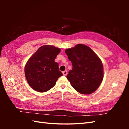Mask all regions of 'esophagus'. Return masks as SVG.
Segmentation results:
<instances>
[{
  "instance_id": "34e87169",
  "label": "esophagus",
  "mask_w": 129,
  "mask_h": 129,
  "mask_svg": "<svg viewBox=\"0 0 129 129\" xmlns=\"http://www.w3.org/2000/svg\"><path fill=\"white\" fill-rule=\"evenodd\" d=\"M62 74H63V75L64 76L67 75V74H68L67 71H63V72H62Z\"/></svg>"
}]
</instances>
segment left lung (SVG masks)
<instances>
[{
  "mask_svg": "<svg viewBox=\"0 0 129 129\" xmlns=\"http://www.w3.org/2000/svg\"><path fill=\"white\" fill-rule=\"evenodd\" d=\"M72 62V70L67 76L72 86L82 94H90L102 83L103 67L102 61L89 47L78 44L65 50Z\"/></svg>",
  "mask_w": 129,
  "mask_h": 129,
  "instance_id": "obj_1",
  "label": "left lung"
}]
</instances>
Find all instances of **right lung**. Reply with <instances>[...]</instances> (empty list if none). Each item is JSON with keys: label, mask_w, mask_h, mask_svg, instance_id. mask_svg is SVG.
<instances>
[{"label": "right lung", "mask_w": 129, "mask_h": 129, "mask_svg": "<svg viewBox=\"0 0 129 129\" xmlns=\"http://www.w3.org/2000/svg\"><path fill=\"white\" fill-rule=\"evenodd\" d=\"M60 51V48L54 46H42L27 61L25 67V77L34 90L47 91L63 75L58 69V63L54 61Z\"/></svg>", "instance_id": "obj_1"}]
</instances>
